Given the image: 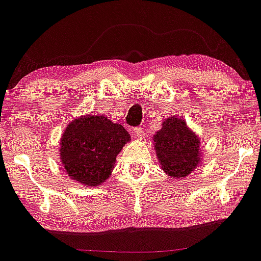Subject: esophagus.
<instances>
[{
	"label": "esophagus",
	"mask_w": 261,
	"mask_h": 261,
	"mask_svg": "<svg viewBox=\"0 0 261 261\" xmlns=\"http://www.w3.org/2000/svg\"><path fill=\"white\" fill-rule=\"evenodd\" d=\"M132 132L135 133V135L137 136V137L140 138V140H141V138L145 137V130H143L142 128H135V129H133V130H132Z\"/></svg>",
	"instance_id": "esophagus-1"
}]
</instances>
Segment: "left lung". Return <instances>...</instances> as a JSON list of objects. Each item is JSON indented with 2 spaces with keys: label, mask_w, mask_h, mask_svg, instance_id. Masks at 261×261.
I'll use <instances>...</instances> for the list:
<instances>
[{
  "label": "left lung",
  "mask_w": 261,
  "mask_h": 261,
  "mask_svg": "<svg viewBox=\"0 0 261 261\" xmlns=\"http://www.w3.org/2000/svg\"><path fill=\"white\" fill-rule=\"evenodd\" d=\"M153 147L161 169L175 178L190 175L201 163L200 140L183 119L168 116L153 136Z\"/></svg>",
  "instance_id": "1"
}]
</instances>
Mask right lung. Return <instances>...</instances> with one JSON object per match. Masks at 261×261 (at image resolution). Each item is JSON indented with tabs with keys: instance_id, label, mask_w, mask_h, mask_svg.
<instances>
[{
	"instance_id": "1",
	"label": "right lung",
	"mask_w": 261,
	"mask_h": 261,
	"mask_svg": "<svg viewBox=\"0 0 261 261\" xmlns=\"http://www.w3.org/2000/svg\"><path fill=\"white\" fill-rule=\"evenodd\" d=\"M130 136L105 116L83 115L66 126L60 140V159L73 180L96 187L110 177L116 156Z\"/></svg>"
}]
</instances>
